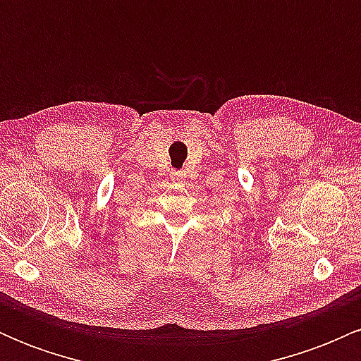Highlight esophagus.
<instances>
[{"label": "esophagus", "mask_w": 361, "mask_h": 361, "mask_svg": "<svg viewBox=\"0 0 361 361\" xmlns=\"http://www.w3.org/2000/svg\"><path fill=\"white\" fill-rule=\"evenodd\" d=\"M185 176H186L185 171H173L171 173V180L176 181V183H181V181L185 180Z\"/></svg>", "instance_id": "esophagus-1"}]
</instances>
